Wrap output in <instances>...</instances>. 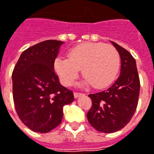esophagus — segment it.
I'll list each match as a JSON object with an SVG mask.
<instances>
[{
  "instance_id": "esophagus-1",
  "label": "esophagus",
  "mask_w": 154,
  "mask_h": 154,
  "mask_svg": "<svg viewBox=\"0 0 154 154\" xmlns=\"http://www.w3.org/2000/svg\"><path fill=\"white\" fill-rule=\"evenodd\" d=\"M73 94H74V98H75V99H77L78 97H80L81 95H82V94H80V93H74Z\"/></svg>"
}]
</instances>
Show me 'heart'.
Wrapping results in <instances>:
<instances>
[{
	"mask_svg": "<svg viewBox=\"0 0 154 154\" xmlns=\"http://www.w3.org/2000/svg\"><path fill=\"white\" fill-rule=\"evenodd\" d=\"M121 67V57L112 45L88 42L72 48L68 58L56 57L54 70L64 86H71L82 69L81 84L104 88L116 80Z\"/></svg>",
	"mask_w": 154,
	"mask_h": 154,
	"instance_id": "b5f03b06",
	"label": "heart"
}]
</instances>
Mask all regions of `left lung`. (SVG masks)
<instances>
[{"instance_id":"obj_1","label":"left lung","mask_w":154,"mask_h":154,"mask_svg":"<svg viewBox=\"0 0 154 154\" xmlns=\"http://www.w3.org/2000/svg\"><path fill=\"white\" fill-rule=\"evenodd\" d=\"M121 57V73L107 90L89 94L93 105L87 114L90 125L100 132L121 130L133 116L138 103L140 80L133 56L110 41Z\"/></svg>"}]
</instances>
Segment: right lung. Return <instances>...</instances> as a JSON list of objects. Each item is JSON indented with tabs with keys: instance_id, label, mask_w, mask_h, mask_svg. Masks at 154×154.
<instances>
[{
	"instance_id": "add662e5",
	"label": "right lung",
	"mask_w": 154,
	"mask_h": 154,
	"mask_svg": "<svg viewBox=\"0 0 154 154\" xmlns=\"http://www.w3.org/2000/svg\"><path fill=\"white\" fill-rule=\"evenodd\" d=\"M64 42L45 40L24 51L12 72L16 111L26 126L46 133L60 124L63 107L72 103V91L60 83L54 60Z\"/></svg>"
}]
</instances>
